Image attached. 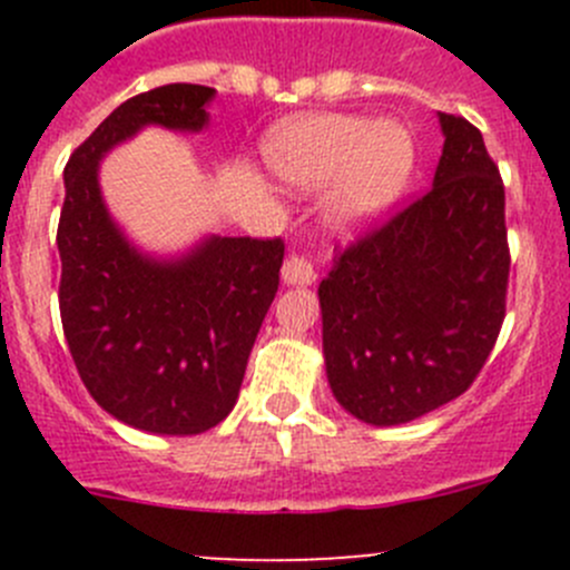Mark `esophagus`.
Wrapping results in <instances>:
<instances>
[{"instance_id":"obj_1","label":"esophagus","mask_w":570,"mask_h":570,"mask_svg":"<svg viewBox=\"0 0 570 570\" xmlns=\"http://www.w3.org/2000/svg\"><path fill=\"white\" fill-rule=\"evenodd\" d=\"M281 278H284V284L289 286H308L317 281V269H314V264L308 262L306 256L292 253V256L284 262V267H281Z\"/></svg>"}]
</instances>
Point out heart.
I'll list each match as a JSON object with an SVG mask.
<instances>
[{
	"mask_svg": "<svg viewBox=\"0 0 570 570\" xmlns=\"http://www.w3.org/2000/svg\"><path fill=\"white\" fill-rule=\"evenodd\" d=\"M264 157L275 176L297 189H320L338 175L325 215L336 232L355 234L405 193L416 168V142L394 120L314 115L275 129Z\"/></svg>",
	"mask_w": 570,
	"mask_h": 570,
	"instance_id": "1",
	"label": "heart"
}]
</instances>
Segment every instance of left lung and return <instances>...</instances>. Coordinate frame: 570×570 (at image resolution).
Returning <instances> with one entry per match:
<instances>
[{"instance_id":"8db88e82","label":"left lung","mask_w":570,"mask_h":570,"mask_svg":"<svg viewBox=\"0 0 570 570\" xmlns=\"http://www.w3.org/2000/svg\"><path fill=\"white\" fill-rule=\"evenodd\" d=\"M433 187L372 226L320 284L331 392L355 419L405 424L461 396L504 322V184L476 126L439 112Z\"/></svg>"}]
</instances>
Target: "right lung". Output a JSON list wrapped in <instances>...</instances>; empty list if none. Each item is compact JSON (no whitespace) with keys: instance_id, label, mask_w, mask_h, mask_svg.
Wrapping results in <instances>:
<instances>
[{"instance_id":"1","label":"right lung","mask_w":570,"mask_h":570,"mask_svg":"<svg viewBox=\"0 0 570 570\" xmlns=\"http://www.w3.org/2000/svg\"><path fill=\"white\" fill-rule=\"evenodd\" d=\"M215 88L163 85L124 101L66 165L60 320L90 396L129 428L195 435L232 413L284 239L206 237L178 258L137 250L109 217L99 163L146 126L200 131Z\"/></svg>"}]
</instances>
